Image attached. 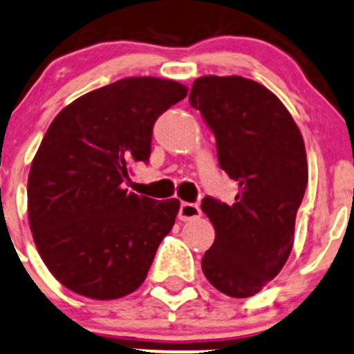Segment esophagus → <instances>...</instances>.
<instances>
[{
    "label": "esophagus",
    "instance_id": "obj_1",
    "mask_svg": "<svg viewBox=\"0 0 354 354\" xmlns=\"http://www.w3.org/2000/svg\"><path fill=\"white\" fill-rule=\"evenodd\" d=\"M200 215H202V210H200V207L196 205V203H188V202H183L180 205V212H178V218L183 222L187 221H193V218H198Z\"/></svg>",
    "mask_w": 354,
    "mask_h": 354
}]
</instances>
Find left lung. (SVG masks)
Masks as SVG:
<instances>
[{
    "mask_svg": "<svg viewBox=\"0 0 354 354\" xmlns=\"http://www.w3.org/2000/svg\"><path fill=\"white\" fill-rule=\"evenodd\" d=\"M189 105L214 132L218 165L239 185L232 205L203 198L215 241L202 270L218 292L248 299L280 273L293 248L308 181L302 133L270 89L243 76L198 77Z\"/></svg>",
    "mask_w": 354,
    "mask_h": 354,
    "instance_id": "8db88e82",
    "label": "left lung"
}]
</instances>
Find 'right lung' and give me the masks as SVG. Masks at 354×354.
<instances>
[{
  "instance_id": "add662e5",
  "label": "right lung",
  "mask_w": 354,
  "mask_h": 354,
  "mask_svg": "<svg viewBox=\"0 0 354 354\" xmlns=\"http://www.w3.org/2000/svg\"><path fill=\"white\" fill-rule=\"evenodd\" d=\"M181 83L125 77L89 91L52 120L28 174V222L39 254L57 281L95 300L144 283L180 202L125 188L147 162L154 122L187 96Z\"/></svg>"
}]
</instances>
